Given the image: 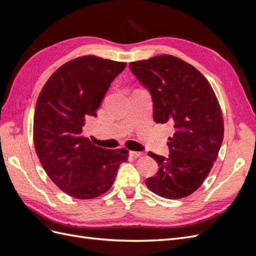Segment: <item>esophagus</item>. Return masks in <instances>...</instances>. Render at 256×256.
<instances>
[{
    "mask_svg": "<svg viewBox=\"0 0 256 256\" xmlns=\"http://www.w3.org/2000/svg\"><path fill=\"white\" fill-rule=\"evenodd\" d=\"M129 154H130L131 157H134V158L142 157L144 154V152H129Z\"/></svg>",
    "mask_w": 256,
    "mask_h": 256,
    "instance_id": "34e87169",
    "label": "esophagus"
}]
</instances>
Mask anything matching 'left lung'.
I'll use <instances>...</instances> for the list:
<instances>
[{"label": "left lung", "mask_w": 256, "mask_h": 256, "mask_svg": "<svg viewBox=\"0 0 256 256\" xmlns=\"http://www.w3.org/2000/svg\"><path fill=\"white\" fill-rule=\"evenodd\" d=\"M129 68L150 92L154 120L174 127L168 157L148 152L159 170L146 180L147 188L164 198L188 196L206 180L223 141L218 99L196 67L173 56L132 62Z\"/></svg>", "instance_id": "obj_1"}]
</instances>
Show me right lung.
<instances>
[{
	"label": "right lung",
	"mask_w": 256,
	"mask_h": 256,
	"mask_svg": "<svg viewBox=\"0 0 256 256\" xmlns=\"http://www.w3.org/2000/svg\"><path fill=\"white\" fill-rule=\"evenodd\" d=\"M126 63L94 56L62 65L46 82L34 114V145L50 180L76 198L104 194L128 159V150H106L83 136L88 116H96L112 81Z\"/></svg>",
	"instance_id": "obj_1"
}]
</instances>
